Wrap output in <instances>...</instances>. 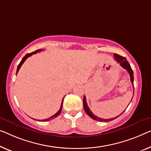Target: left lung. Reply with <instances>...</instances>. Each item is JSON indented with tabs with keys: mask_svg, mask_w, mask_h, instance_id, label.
<instances>
[{
	"mask_svg": "<svg viewBox=\"0 0 151 151\" xmlns=\"http://www.w3.org/2000/svg\"><path fill=\"white\" fill-rule=\"evenodd\" d=\"M114 59L116 60V61L118 63L120 64V65L121 66L123 67V68H125L126 70H127L128 73H129V75L130 76V81H131L132 82V86H133V89H134V73H133V70H132V69L131 68V66H130V65L129 64V62L127 61V60H126V58L125 57H123V56H121L118 55V54L116 53H114ZM129 106V105H128ZM83 108H84V110L86 113L87 114V115L89 116L90 117L91 119H94V120L96 121H100V122H109V121H111L114 120V119H116L117 117H119V116L121 115V114H122L124 111H123L122 113H121L119 114V116H115L114 118H112V119H102V118H100V117H98V116H96L95 114H93V112H92L91 111H90L89 108L88 107V106L87 104V101H86V97L84 96V97H83Z\"/></svg>",
	"mask_w": 151,
	"mask_h": 151,
	"instance_id": "8db88e82",
	"label": "left lung"
}]
</instances>
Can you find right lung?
Masks as SVG:
<instances>
[{"mask_svg":"<svg viewBox=\"0 0 151 151\" xmlns=\"http://www.w3.org/2000/svg\"><path fill=\"white\" fill-rule=\"evenodd\" d=\"M42 51V49H38V50H37V51H34V52H32V53H28V54H26V55L24 56V57L23 58V59L22 60V61L20 62V63L19 64V65H18V66H17V72H16V75L17 74V73H18V71H19V68H21V66H22V65L24 64V62L26 61V60L27 59V58H28V57H30V56H31L32 55H33V54H35V53H38V52H40V51ZM63 101H64V98L62 99V104H61V106H60V110L59 111H58V112H56V113L54 114V115H53V116H51V117H49V118H48V119H43V120H38L39 121H50V120H51V119H55V118H56L57 117V116H58L60 115V114L61 113V111H62V104H63ZM35 120H36V119H35Z\"/></svg>","mask_w":151,"mask_h":151,"instance_id":"obj_1","label":"right lung"}]
</instances>
